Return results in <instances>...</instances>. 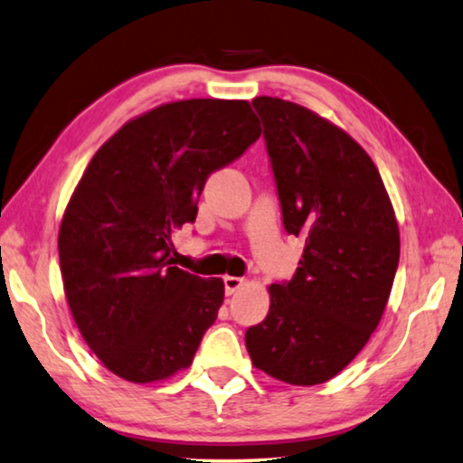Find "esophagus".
Wrapping results in <instances>:
<instances>
[{"instance_id":"34e87169","label":"esophagus","mask_w":463,"mask_h":463,"mask_svg":"<svg viewBox=\"0 0 463 463\" xmlns=\"http://www.w3.org/2000/svg\"><path fill=\"white\" fill-rule=\"evenodd\" d=\"M243 285H245V280L239 279V276H224V291H226V295L237 293Z\"/></svg>"}]
</instances>
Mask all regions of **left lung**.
<instances>
[{"label": "left lung", "instance_id": "obj_1", "mask_svg": "<svg viewBox=\"0 0 463 463\" xmlns=\"http://www.w3.org/2000/svg\"><path fill=\"white\" fill-rule=\"evenodd\" d=\"M282 226L303 241L291 280L245 333L255 368L282 383L330 381L383 318L399 266V229L374 162L347 133L279 98H255Z\"/></svg>", "mask_w": 463, "mask_h": 463}]
</instances>
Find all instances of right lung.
Returning a JSON list of instances; mask_svg holds the SVG:
<instances>
[{
  "label": "right lung",
  "instance_id": "obj_1",
  "mask_svg": "<svg viewBox=\"0 0 463 463\" xmlns=\"http://www.w3.org/2000/svg\"><path fill=\"white\" fill-rule=\"evenodd\" d=\"M260 135L247 101H175L124 124L89 162L60 226V270L82 339L116 376L154 383L193 362L224 282L172 266V232L195 222L212 172Z\"/></svg>",
  "mask_w": 463,
  "mask_h": 463
}]
</instances>
